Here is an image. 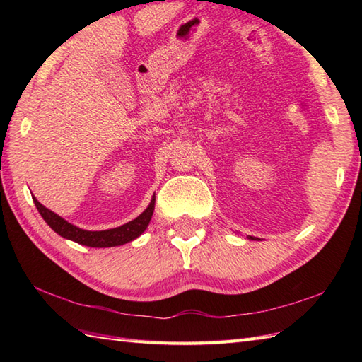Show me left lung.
<instances>
[{
  "instance_id": "left-lung-1",
  "label": "left lung",
  "mask_w": 362,
  "mask_h": 362,
  "mask_svg": "<svg viewBox=\"0 0 362 362\" xmlns=\"http://www.w3.org/2000/svg\"><path fill=\"white\" fill-rule=\"evenodd\" d=\"M249 238V240H258V238H253V236H247Z\"/></svg>"
}]
</instances>
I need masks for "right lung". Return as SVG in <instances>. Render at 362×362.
<instances>
[{
	"mask_svg": "<svg viewBox=\"0 0 362 362\" xmlns=\"http://www.w3.org/2000/svg\"><path fill=\"white\" fill-rule=\"evenodd\" d=\"M33 199L38 213L42 214L46 224H48L54 232L62 238H66V240H71L82 245H88V247H115V245H122L134 241L135 238L140 236L144 230L148 228L153 213V206H156V197H152L148 209L134 221H130L127 224L117 228L101 230V232H90V230H82L70 224V222L65 221L64 218H60L59 214L43 206L35 197Z\"/></svg>",
	"mask_w": 362,
	"mask_h": 362,
	"instance_id": "right-lung-1",
	"label": "right lung"
}]
</instances>
